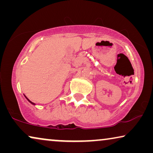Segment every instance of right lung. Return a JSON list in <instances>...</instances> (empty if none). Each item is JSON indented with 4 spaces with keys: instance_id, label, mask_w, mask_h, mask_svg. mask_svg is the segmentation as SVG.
Wrapping results in <instances>:
<instances>
[{
    "instance_id": "add662e5",
    "label": "right lung",
    "mask_w": 153,
    "mask_h": 153,
    "mask_svg": "<svg viewBox=\"0 0 153 153\" xmlns=\"http://www.w3.org/2000/svg\"><path fill=\"white\" fill-rule=\"evenodd\" d=\"M24 96H25V95H24ZM25 97H26V96H25ZM26 99H27V100H28V101L29 102H30V103H31V104H34V105H35V104H34V103H33V102H31V101H30V100H29L28 99V98H27L26 97Z\"/></svg>"
}]
</instances>
